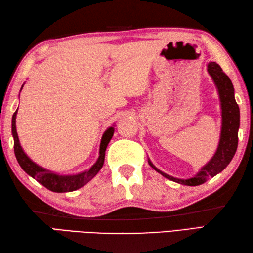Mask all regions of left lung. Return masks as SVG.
Masks as SVG:
<instances>
[{"mask_svg": "<svg viewBox=\"0 0 253 253\" xmlns=\"http://www.w3.org/2000/svg\"><path fill=\"white\" fill-rule=\"evenodd\" d=\"M208 73L212 77L217 88V92L221 101L222 109V129L219 137L218 147L215 154L209 162L202 166L198 173L188 179L175 178L173 176L163 173L162 170L155 168L150 160L149 165L165 178L178 182L186 186H199L206 182L210 177H214L226 168L234 158L238 146V129L240 125L239 106L235 100V90L232 80L225 74L218 64L210 62L208 64Z\"/></svg>", "mask_w": 253, "mask_h": 253, "instance_id": "8db88e82", "label": "left lung"}]
</instances>
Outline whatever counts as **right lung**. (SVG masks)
I'll use <instances>...</instances> for the list:
<instances>
[{
  "label": "right lung",
  "instance_id": "add662e5",
  "mask_svg": "<svg viewBox=\"0 0 253 253\" xmlns=\"http://www.w3.org/2000/svg\"><path fill=\"white\" fill-rule=\"evenodd\" d=\"M23 87L24 84L21 85V89H23ZM16 115H17V111L14 113L12 118V135L14 137V152L16 155V159H17L20 168L29 176H31L32 178H35L37 181H39L41 185H43L46 189H49L53 192H69L77 190L92 179L102 169V166H103L104 163L106 147L111 141L113 135H114V127L113 126L107 128L106 131L103 133V136H102L100 143L99 159L96 160V162L92 165V168L76 175H60L57 173H54V171L47 170L43 168H41V166L36 164L34 161H31L27 157V154L24 152L23 148L20 146L17 130H16Z\"/></svg>",
  "mask_w": 253,
  "mask_h": 253
}]
</instances>
